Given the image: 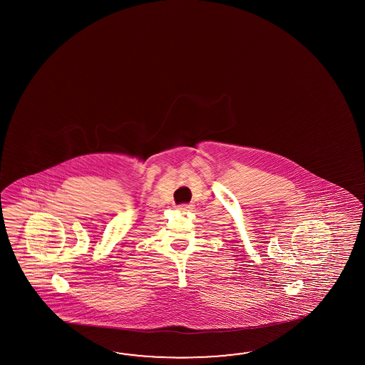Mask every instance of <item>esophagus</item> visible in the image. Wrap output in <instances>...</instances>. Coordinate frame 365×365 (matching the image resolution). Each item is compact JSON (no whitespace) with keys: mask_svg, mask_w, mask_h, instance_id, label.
I'll use <instances>...</instances> for the list:
<instances>
[{"mask_svg":"<svg viewBox=\"0 0 365 365\" xmlns=\"http://www.w3.org/2000/svg\"><path fill=\"white\" fill-rule=\"evenodd\" d=\"M190 209H192V205H187V203H182V205H180L179 206L180 211H182V212L190 211Z\"/></svg>","mask_w":365,"mask_h":365,"instance_id":"esophagus-1","label":"esophagus"}]
</instances>
